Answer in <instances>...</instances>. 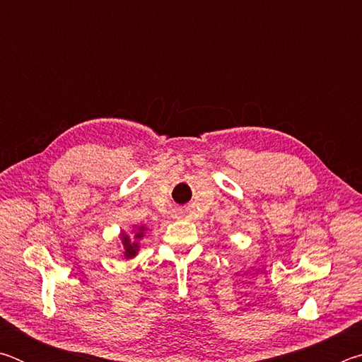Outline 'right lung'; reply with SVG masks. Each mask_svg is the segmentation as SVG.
I'll use <instances>...</instances> for the list:
<instances>
[{"mask_svg":"<svg viewBox=\"0 0 362 362\" xmlns=\"http://www.w3.org/2000/svg\"><path fill=\"white\" fill-rule=\"evenodd\" d=\"M146 231V228L144 225H140L139 228L132 230V235H126V233H121V244H122V255H124V259H132V257H136L139 252V241L144 238V233Z\"/></svg>","mask_w":362,"mask_h":362,"instance_id":"right-lung-1","label":"right lung"}]
</instances>
